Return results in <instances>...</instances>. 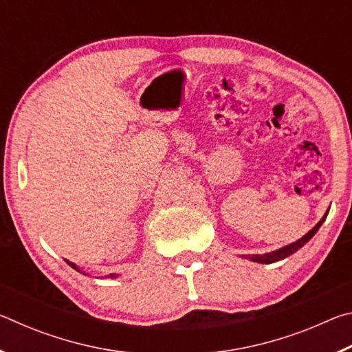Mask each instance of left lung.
<instances>
[{"label":"left lung","instance_id":"1","mask_svg":"<svg viewBox=\"0 0 352 352\" xmlns=\"http://www.w3.org/2000/svg\"><path fill=\"white\" fill-rule=\"evenodd\" d=\"M327 212L329 211H326V214L323 217H321V220L320 222L314 226V228L309 231V233L306 234V236H302L301 239H298L296 242H294V243H290V245H287V247H283V248H279V250H276V252H272V253H265V254H252V256H243V258H248L250 261H254V262H259V264H272V262H276V261H281V259H284V258H289L290 254H294L295 252H298V250H300L302 245H305L306 242H309L314 237V234L317 233L318 231V228L321 226V223L324 222V219L327 217Z\"/></svg>","mask_w":352,"mask_h":352}]
</instances>
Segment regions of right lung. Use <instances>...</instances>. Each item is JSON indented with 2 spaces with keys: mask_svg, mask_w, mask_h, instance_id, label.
<instances>
[{
  "mask_svg": "<svg viewBox=\"0 0 352 352\" xmlns=\"http://www.w3.org/2000/svg\"><path fill=\"white\" fill-rule=\"evenodd\" d=\"M67 262H68V264H69L71 267H73V269H76L77 272H82V270L79 269V267H77L76 264H73V262H69V261H67ZM82 273H83V275H85V272H82ZM115 276H116V275H110V278H115Z\"/></svg>",
  "mask_w": 352,
  "mask_h": 352,
  "instance_id": "1",
  "label": "right lung"
}]
</instances>
